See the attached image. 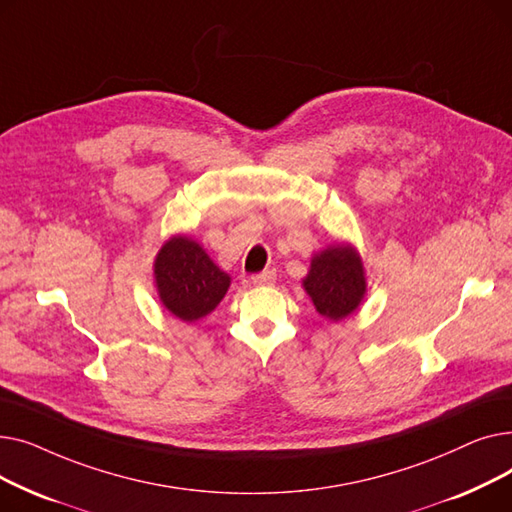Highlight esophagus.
<instances>
[{
  "label": "esophagus",
  "mask_w": 512,
  "mask_h": 512,
  "mask_svg": "<svg viewBox=\"0 0 512 512\" xmlns=\"http://www.w3.org/2000/svg\"><path fill=\"white\" fill-rule=\"evenodd\" d=\"M251 280H253V284H257V286H270V284L276 282V270H263V272H259V274H253Z\"/></svg>",
  "instance_id": "34e87169"
}]
</instances>
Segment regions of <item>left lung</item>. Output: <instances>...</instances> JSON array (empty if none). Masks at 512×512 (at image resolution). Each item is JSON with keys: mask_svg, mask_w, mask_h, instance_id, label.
<instances>
[{"mask_svg": "<svg viewBox=\"0 0 512 512\" xmlns=\"http://www.w3.org/2000/svg\"><path fill=\"white\" fill-rule=\"evenodd\" d=\"M303 286L315 309L328 319L351 315L365 294V274L357 253L351 247H330L313 257Z\"/></svg>", "mask_w": 512, "mask_h": 512, "instance_id": "obj_1", "label": "left lung"}]
</instances>
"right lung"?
I'll use <instances>...</instances> for the list:
<instances>
[{
  "label": "right lung",
  "mask_w": 512,
  "mask_h": 512,
  "mask_svg": "<svg viewBox=\"0 0 512 512\" xmlns=\"http://www.w3.org/2000/svg\"><path fill=\"white\" fill-rule=\"evenodd\" d=\"M159 299L182 321H197L211 313L230 286V276L186 236L170 238L155 259Z\"/></svg>",
  "instance_id": "right-lung-1"
}]
</instances>
